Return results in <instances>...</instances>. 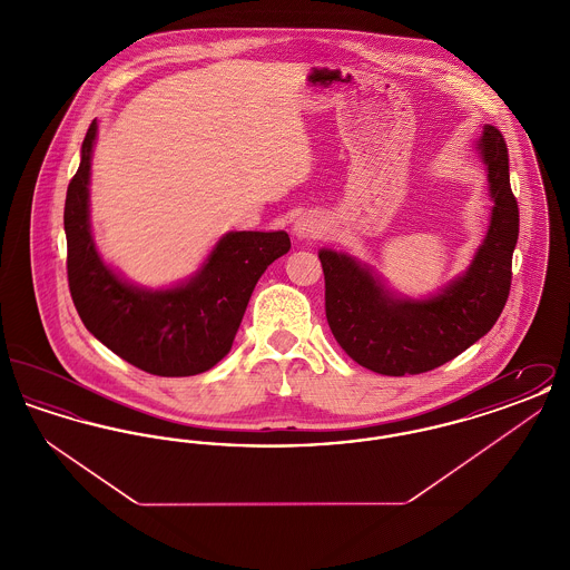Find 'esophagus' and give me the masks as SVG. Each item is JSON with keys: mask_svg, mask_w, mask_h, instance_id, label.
Wrapping results in <instances>:
<instances>
[{"mask_svg": "<svg viewBox=\"0 0 570 570\" xmlns=\"http://www.w3.org/2000/svg\"><path fill=\"white\" fill-rule=\"evenodd\" d=\"M325 230L323 217L316 216V214H303L297 217V222L293 226V233L297 235L298 239H318L325 235Z\"/></svg>", "mask_w": 570, "mask_h": 570, "instance_id": "1", "label": "esophagus"}]
</instances>
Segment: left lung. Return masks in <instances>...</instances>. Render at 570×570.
<instances>
[{
  "mask_svg": "<svg viewBox=\"0 0 570 570\" xmlns=\"http://www.w3.org/2000/svg\"><path fill=\"white\" fill-rule=\"evenodd\" d=\"M476 149L493 200L483 244L465 272L432 297L391 293L370 265L323 247L326 321L358 365L382 376L423 374L479 342L500 318L509 291L519 209L511 190L509 151L495 126H483Z\"/></svg>",
  "mask_w": 570,
  "mask_h": 570,
  "instance_id": "8db88e82",
  "label": "left lung"
}]
</instances>
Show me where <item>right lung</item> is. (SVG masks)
Returning a JSON list of instances; mask_svg holds the SVG:
<instances>
[{"instance_id": "right-lung-1", "label": "right lung", "mask_w": 570, "mask_h": 570, "mask_svg": "<svg viewBox=\"0 0 570 570\" xmlns=\"http://www.w3.org/2000/svg\"><path fill=\"white\" fill-rule=\"evenodd\" d=\"M96 136L94 119L63 209L68 284L82 325L147 374H203L230 351L256 282L291 249V237L284 230L226 233L186 282L158 291L136 286L102 261L91 235L89 177Z\"/></svg>"}]
</instances>
